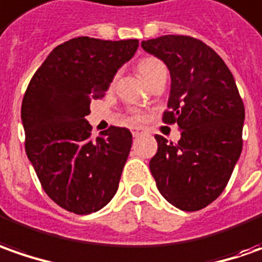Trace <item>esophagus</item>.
<instances>
[{
    "instance_id": "1",
    "label": "esophagus",
    "mask_w": 262,
    "mask_h": 262,
    "mask_svg": "<svg viewBox=\"0 0 262 262\" xmlns=\"http://www.w3.org/2000/svg\"><path fill=\"white\" fill-rule=\"evenodd\" d=\"M142 133H143V132L140 130V129H133V130H132V135H133L135 138H138V136H140Z\"/></svg>"
}]
</instances>
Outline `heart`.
Segmentation results:
<instances>
[{"instance_id":"obj_1","label":"heart","mask_w":262,"mask_h":262,"mask_svg":"<svg viewBox=\"0 0 262 262\" xmlns=\"http://www.w3.org/2000/svg\"><path fill=\"white\" fill-rule=\"evenodd\" d=\"M138 71H139L142 78L149 84L157 75L162 74V72H167V68L162 63V60H159V59L143 58L140 59L139 63H138ZM129 120L130 122H139V120H142V114L138 113V112H132L130 116H129Z\"/></svg>"}]
</instances>
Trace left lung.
Segmentation results:
<instances>
[{
    "instance_id": "1",
    "label": "left lung",
    "mask_w": 262,
    "mask_h": 262,
    "mask_svg": "<svg viewBox=\"0 0 262 262\" xmlns=\"http://www.w3.org/2000/svg\"><path fill=\"white\" fill-rule=\"evenodd\" d=\"M140 46L169 69V110L162 120L181 130L177 143L155 136L150 172L167 202L200 210L225 190L242 150L245 108L236 82L223 59L199 39L168 34Z\"/></svg>"
}]
</instances>
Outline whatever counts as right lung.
I'll list each match as a JSON object with an SVG mask.
<instances>
[{
  "instance_id": "right-lung-1",
  "label": "right lung",
  "mask_w": 262,
  "mask_h": 262,
  "mask_svg": "<svg viewBox=\"0 0 262 262\" xmlns=\"http://www.w3.org/2000/svg\"><path fill=\"white\" fill-rule=\"evenodd\" d=\"M139 40L75 37L56 46L30 79L21 104L26 154L45 193L68 212L103 209L119 188L132 146L126 127L97 139L85 117Z\"/></svg>"
}]
</instances>
